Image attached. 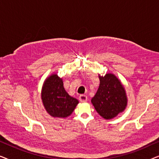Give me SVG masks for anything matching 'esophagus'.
Returning <instances> with one entry per match:
<instances>
[{"label":"esophagus","instance_id":"1","mask_svg":"<svg viewBox=\"0 0 159 159\" xmlns=\"http://www.w3.org/2000/svg\"><path fill=\"white\" fill-rule=\"evenodd\" d=\"M79 98L80 101L81 102H86L88 101V97H87V95H80Z\"/></svg>","mask_w":159,"mask_h":159}]
</instances>
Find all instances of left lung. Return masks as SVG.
Listing matches in <instances>:
<instances>
[{
    "label": "left lung",
    "mask_w": 159,
    "mask_h": 159,
    "mask_svg": "<svg viewBox=\"0 0 159 159\" xmlns=\"http://www.w3.org/2000/svg\"><path fill=\"white\" fill-rule=\"evenodd\" d=\"M100 85L95 96L91 100L99 115L111 119L124 111L127 104L125 88L119 80L113 74L99 75Z\"/></svg>",
    "instance_id": "left-lung-1"
}]
</instances>
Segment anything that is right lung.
Wrapping results in <instances>:
<instances>
[{
    "mask_svg": "<svg viewBox=\"0 0 159 159\" xmlns=\"http://www.w3.org/2000/svg\"><path fill=\"white\" fill-rule=\"evenodd\" d=\"M41 98L46 111L53 117L70 116L78 103L77 99L65 90L63 80L56 74L48 77L43 85Z\"/></svg>",
    "mask_w": 159,
    "mask_h": 159,
    "instance_id": "add662e5",
    "label": "right lung"
}]
</instances>
